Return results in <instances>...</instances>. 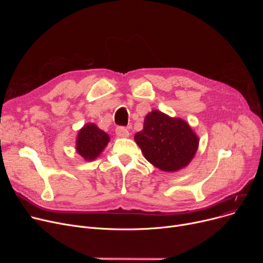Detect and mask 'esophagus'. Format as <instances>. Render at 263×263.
I'll return each mask as SVG.
<instances>
[{
    "instance_id": "34e87169",
    "label": "esophagus",
    "mask_w": 263,
    "mask_h": 263,
    "mask_svg": "<svg viewBox=\"0 0 263 263\" xmlns=\"http://www.w3.org/2000/svg\"><path fill=\"white\" fill-rule=\"evenodd\" d=\"M116 135L118 137H128L130 135L128 129H126L124 127H117L116 128Z\"/></svg>"
}]
</instances>
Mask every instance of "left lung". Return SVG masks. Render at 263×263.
I'll return each instance as SVG.
<instances>
[{"instance_id":"obj_1","label":"left lung","mask_w":263,"mask_h":263,"mask_svg":"<svg viewBox=\"0 0 263 263\" xmlns=\"http://www.w3.org/2000/svg\"><path fill=\"white\" fill-rule=\"evenodd\" d=\"M146 160L163 172H177L194 158L199 140L190 124L154 109L146 115L144 128L134 135Z\"/></svg>"}]
</instances>
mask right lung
Here are the masks:
<instances>
[{
    "instance_id": "obj_1",
    "label": "right lung",
    "mask_w": 263,
    "mask_h": 263,
    "mask_svg": "<svg viewBox=\"0 0 263 263\" xmlns=\"http://www.w3.org/2000/svg\"><path fill=\"white\" fill-rule=\"evenodd\" d=\"M109 142V136L100 130L95 123H87L83 127L77 137V153L86 161L98 158Z\"/></svg>"
}]
</instances>
